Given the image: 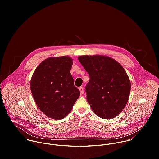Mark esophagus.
<instances>
[{
  "label": "esophagus",
  "mask_w": 159,
  "mask_h": 159,
  "mask_svg": "<svg viewBox=\"0 0 159 159\" xmlns=\"http://www.w3.org/2000/svg\"><path fill=\"white\" fill-rule=\"evenodd\" d=\"M79 90L80 91V92H81V94L84 93V88L83 87H80L79 88Z\"/></svg>",
  "instance_id": "esophagus-1"
}]
</instances>
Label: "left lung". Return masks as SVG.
I'll return each instance as SVG.
<instances>
[{"instance_id":"8db88e82","label":"left lung","mask_w":159,"mask_h":159,"mask_svg":"<svg viewBox=\"0 0 159 159\" xmlns=\"http://www.w3.org/2000/svg\"><path fill=\"white\" fill-rule=\"evenodd\" d=\"M78 59L90 76L86 92L92 111L105 119L119 115L127 103L131 89L122 66L107 56H80Z\"/></svg>"}]
</instances>
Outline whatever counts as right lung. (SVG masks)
Returning <instances> with one entry per match:
<instances>
[{
    "label": "right lung",
    "mask_w": 159,
    "mask_h": 159,
    "mask_svg": "<svg viewBox=\"0 0 159 159\" xmlns=\"http://www.w3.org/2000/svg\"><path fill=\"white\" fill-rule=\"evenodd\" d=\"M72 64L70 57H51L42 62L32 76L30 85L34 100L51 119H64L80 95L70 71Z\"/></svg>",
    "instance_id": "add662e5"
}]
</instances>
